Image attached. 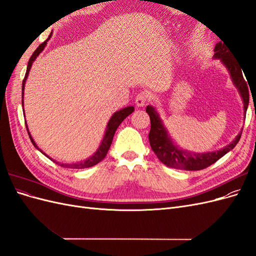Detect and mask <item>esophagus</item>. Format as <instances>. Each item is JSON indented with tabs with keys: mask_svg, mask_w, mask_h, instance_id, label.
<instances>
[{
	"mask_svg": "<svg viewBox=\"0 0 256 256\" xmlns=\"http://www.w3.org/2000/svg\"><path fill=\"white\" fill-rule=\"evenodd\" d=\"M148 100H150L148 94H147V92H138V94L136 97V104L138 106H143L147 102H148Z\"/></svg>",
	"mask_w": 256,
	"mask_h": 256,
	"instance_id": "34e87169",
	"label": "esophagus"
}]
</instances>
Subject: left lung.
<instances>
[{
  "instance_id": "1",
  "label": "left lung",
  "mask_w": 256,
  "mask_h": 256,
  "mask_svg": "<svg viewBox=\"0 0 256 256\" xmlns=\"http://www.w3.org/2000/svg\"><path fill=\"white\" fill-rule=\"evenodd\" d=\"M214 58H221L222 63L228 69L232 79H233L234 84L236 85L240 95L242 97L246 113L248 104H249V88H248L246 83L248 80L246 81L244 78L242 67L240 66L239 62L235 58L233 51L228 48L226 44L223 42V40L216 44ZM146 112L150 115V131L148 134V140L152 150L162 164L172 168L184 170V171H200V170H204L209 166L214 164V162L222 158L224 154L233 150L240 140V138H242V132H240L230 144L226 145L223 150L214 152L194 154L187 150H178L170 140L166 130L162 125L159 115L154 111V108L148 106L146 108Z\"/></svg>"
}]
</instances>
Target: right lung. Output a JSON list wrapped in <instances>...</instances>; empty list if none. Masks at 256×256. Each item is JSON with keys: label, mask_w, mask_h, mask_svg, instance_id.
I'll return each instance as SVG.
<instances>
[{"label": "right lung", "mask_w": 256, "mask_h": 256, "mask_svg": "<svg viewBox=\"0 0 256 256\" xmlns=\"http://www.w3.org/2000/svg\"><path fill=\"white\" fill-rule=\"evenodd\" d=\"M49 38H50V36H49ZM49 38H48L47 40H44V42H42L40 46H38V48L34 51L33 56H30V60H28V68H26V76H24V79H23V81H22V96H23V90H24L26 80V78H28V72H30V67H32V64H33V62L35 60V58H36L38 56H40V53L44 50V46L47 44V42L49 40ZM22 104H23V99H22ZM134 111V106H127V108H125V109L120 110L118 112L114 113V115L112 116L111 120H109V124H108L106 131V136H104V140H102V145L99 146L98 150H97L94 154H92V156L90 158H88V160H85V161L79 162V164H60L62 166H63V168H90V166H96L97 164H99V162L102 161V160L106 156L108 152H109V150H110V146H111V144H112L113 136H114V134H115L116 129L118 128V126L120 125L122 122L124 120H125L128 115H130L131 113H132ZM26 130H28V136H30V142L33 143V145L36 147L37 150H40V148H38V147H37L36 143L34 142L33 138L30 136V132H28V126H26ZM40 152H42V150H40ZM42 154H44V152H42ZM46 156H47V154H46ZM50 159H51V158H50ZM51 160H52V159H51ZM52 161H54V160H52ZM54 162H56V161H54ZM56 164H58V162H56Z\"/></svg>", "instance_id": "right-lung-1"}]
</instances>
